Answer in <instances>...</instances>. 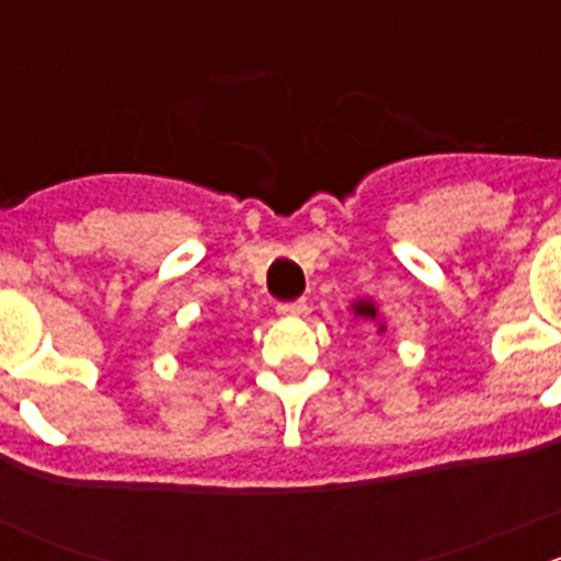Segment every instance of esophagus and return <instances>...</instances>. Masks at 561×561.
<instances>
[{
    "instance_id": "34e87169",
    "label": "esophagus",
    "mask_w": 561,
    "mask_h": 561,
    "mask_svg": "<svg viewBox=\"0 0 561 561\" xmlns=\"http://www.w3.org/2000/svg\"><path fill=\"white\" fill-rule=\"evenodd\" d=\"M307 301H290V304H279L276 307V312H279L282 317H301L307 314Z\"/></svg>"
}]
</instances>
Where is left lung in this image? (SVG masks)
I'll return each instance as SVG.
<instances>
[{"instance_id":"1","label":"left lung","mask_w":561,"mask_h":561,"mask_svg":"<svg viewBox=\"0 0 561 561\" xmlns=\"http://www.w3.org/2000/svg\"><path fill=\"white\" fill-rule=\"evenodd\" d=\"M350 312H353V320H364L369 322V325H375L377 333H386V320H382L380 309H377V304L371 301V298H355V301L350 304Z\"/></svg>"}]
</instances>
